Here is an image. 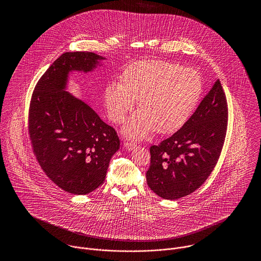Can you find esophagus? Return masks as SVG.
<instances>
[{"label": "esophagus", "instance_id": "34e87169", "mask_svg": "<svg viewBox=\"0 0 261 261\" xmlns=\"http://www.w3.org/2000/svg\"><path fill=\"white\" fill-rule=\"evenodd\" d=\"M124 145L125 147H126V149H129V150H133V149H136L137 148L136 143H134V142H130V141L125 142Z\"/></svg>", "mask_w": 261, "mask_h": 261}]
</instances>
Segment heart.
Masks as SVG:
<instances>
[{
	"label": "heart",
	"mask_w": 261,
	"mask_h": 261,
	"mask_svg": "<svg viewBox=\"0 0 261 261\" xmlns=\"http://www.w3.org/2000/svg\"><path fill=\"white\" fill-rule=\"evenodd\" d=\"M200 75L180 64L164 61H143L131 64L122 82L109 84L105 102L110 118L123 122L136 99L141 109L128 121L124 132L145 138L155 130L168 134L186 123L202 94Z\"/></svg>",
	"instance_id": "1"
}]
</instances>
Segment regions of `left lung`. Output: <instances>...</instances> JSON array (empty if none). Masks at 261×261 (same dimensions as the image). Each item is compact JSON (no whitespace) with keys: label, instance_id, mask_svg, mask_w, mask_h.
Listing matches in <instances>:
<instances>
[{"label":"left lung","instance_id":"left-lung-1","mask_svg":"<svg viewBox=\"0 0 261 261\" xmlns=\"http://www.w3.org/2000/svg\"><path fill=\"white\" fill-rule=\"evenodd\" d=\"M227 124V99L217 80L186 123L149 148L150 190L165 199H180L198 190L217 164Z\"/></svg>","mask_w":261,"mask_h":261}]
</instances>
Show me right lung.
Segmentation results:
<instances>
[{
    "mask_svg": "<svg viewBox=\"0 0 261 261\" xmlns=\"http://www.w3.org/2000/svg\"><path fill=\"white\" fill-rule=\"evenodd\" d=\"M102 57L67 51L57 59L34 88L28 134L41 168L63 191L86 195L100 186L120 146L115 129L94 110L65 92L68 73L93 70Z\"/></svg>",
    "mask_w": 261,
    "mask_h": 261,
    "instance_id": "right-lung-1",
    "label": "right lung"
}]
</instances>
